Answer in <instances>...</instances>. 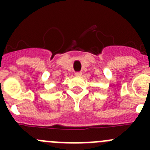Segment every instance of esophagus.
<instances>
[{"instance_id":"esophagus-1","label":"esophagus","mask_w":150,"mask_h":150,"mask_svg":"<svg viewBox=\"0 0 150 150\" xmlns=\"http://www.w3.org/2000/svg\"><path fill=\"white\" fill-rule=\"evenodd\" d=\"M75 76H82V72H76L75 73Z\"/></svg>"}]
</instances>
